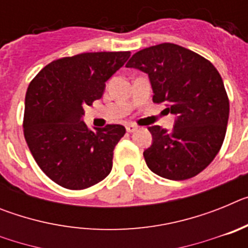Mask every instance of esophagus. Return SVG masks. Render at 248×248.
<instances>
[{"mask_svg":"<svg viewBox=\"0 0 248 248\" xmlns=\"http://www.w3.org/2000/svg\"><path fill=\"white\" fill-rule=\"evenodd\" d=\"M125 129L128 133H134V131L138 130V126L134 125V124H126Z\"/></svg>","mask_w":248,"mask_h":248,"instance_id":"1","label":"esophagus"}]
</instances>
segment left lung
I'll list each match as a JSON object with an SVG mask.
<instances>
[{
  "label": "left lung",
  "instance_id": "8db88e82",
  "mask_svg": "<svg viewBox=\"0 0 248 248\" xmlns=\"http://www.w3.org/2000/svg\"><path fill=\"white\" fill-rule=\"evenodd\" d=\"M125 67L148 74L153 102H166L175 115L171 131L148 128L153 143L143 154L149 169L169 180H185L202 171L217 155L229 122V98L217 69L174 43L144 48Z\"/></svg>",
  "mask_w": 248,
  "mask_h": 248
}]
</instances>
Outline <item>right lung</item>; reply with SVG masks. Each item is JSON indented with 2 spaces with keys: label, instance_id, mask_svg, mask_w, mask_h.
Here are the masks:
<instances>
[{
  "label": "right lung",
  "instance_id": "add662e5",
  "mask_svg": "<svg viewBox=\"0 0 248 248\" xmlns=\"http://www.w3.org/2000/svg\"><path fill=\"white\" fill-rule=\"evenodd\" d=\"M130 52H93L57 59L31 82L25 100V139L50 180L82 190L108 176L113 151L125 134L123 125L91 130L84 108L100 99Z\"/></svg>",
  "mask_w": 248,
  "mask_h": 248
}]
</instances>
